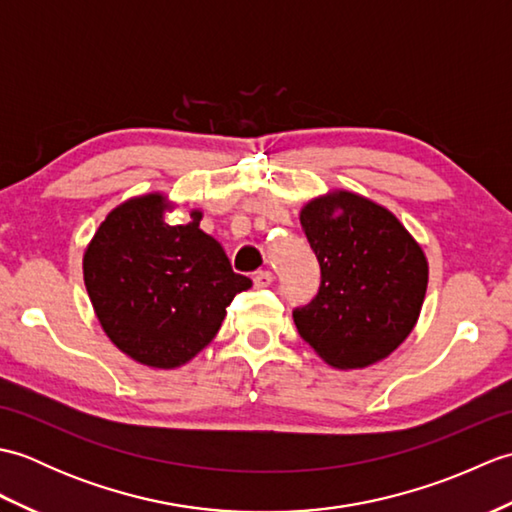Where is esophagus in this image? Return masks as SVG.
Returning a JSON list of instances; mask_svg holds the SVG:
<instances>
[{
	"label": "esophagus",
	"mask_w": 512,
	"mask_h": 512,
	"mask_svg": "<svg viewBox=\"0 0 512 512\" xmlns=\"http://www.w3.org/2000/svg\"><path fill=\"white\" fill-rule=\"evenodd\" d=\"M253 281H255L257 288H266V286L273 284V273H270V270H257Z\"/></svg>",
	"instance_id": "34e87169"
}]
</instances>
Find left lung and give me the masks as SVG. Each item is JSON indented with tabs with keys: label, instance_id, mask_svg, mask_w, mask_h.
Segmentation results:
<instances>
[{
	"label": "left lung",
	"instance_id": "1",
	"mask_svg": "<svg viewBox=\"0 0 512 512\" xmlns=\"http://www.w3.org/2000/svg\"><path fill=\"white\" fill-rule=\"evenodd\" d=\"M321 288L292 312L314 352L336 369L383 361L416 328L429 284L422 246L383 204L334 189L299 213Z\"/></svg>",
	"mask_w": 512,
	"mask_h": 512
}]
</instances>
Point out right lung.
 <instances>
[{"label":"right lung","mask_w":512,"mask_h":512,"mask_svg":"<svg viewBox=\"0 0 512 512\" xmlns=\"http://www.w3.org/2000/svg\"><path fill=\"white\" fill-rule=\"evenodd\" d=\"M165 193L129 198L107 213L83 253V281L110 341L136 363L176 369L209 345L237 292L222 244L200 228L202 211L171 226Z\"/></svg>","instance_id":"obj_1"}]
</instances>
